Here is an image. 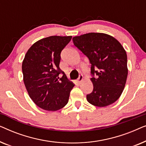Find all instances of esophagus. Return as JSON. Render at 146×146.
Returning a JSON list of instances; mask_svg holds the SVG:
<instances>
[{"instance_id":"esophagus-1","label":"esophagus","mask_w":146,"mask_h":146,"mask_svg":"<svg viewBox=\"0 0 146 146\" xmlns=\"http://www.w3.org/2000/svg\"><path fill=\"white\" fill-rule=\"evenodd\" d=\"M82 80H83V76H82V75H80V76H79V77H78V78L77 79L78 82V83H80L82 81Z\"/></svg>"}]
</instances>
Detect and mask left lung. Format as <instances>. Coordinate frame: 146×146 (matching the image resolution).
<instances>
[{"instance_id":"1","label":"left lung","mask_w":146,"mask_h":146,"mask_svg":"<svg viewBox=\"0 0 146 146\" xmlns=\"http://www.w3.org/2000/svg\"><path fill=\"white\" fill-rule=\"evenodd\" d=\"M72 40L91 64L94 88L86 96L88 102L98 107L115 102L124 89L127 76L124 48L113 36L104 33L85 34Z\"/></svg>"}]
</instances>
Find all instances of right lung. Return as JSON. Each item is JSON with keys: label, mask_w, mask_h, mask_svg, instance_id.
Returning a JSON list of instances; mask_svg holds the SVG:
<instances>
[{"label": "right lung", "mask_w": 146, "mask_h": 146, "mask_svg": "<svg viewBox=\"0 0 146 146\" xmlns=\"http://www.w3.org/2000/svg\"><path fill=\"white\" fill-rule=\"evenodd\" d=\"M71 39V36H52L40 40L24 58L22 70L26 88L36 105L45 110L64 107L74 86L59 67L61 52Z\"/></svg>", "instance_id": "obj_1"}]
</instances>
